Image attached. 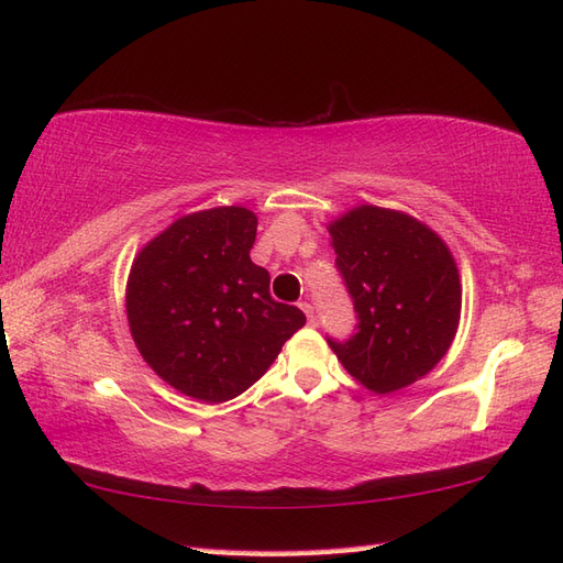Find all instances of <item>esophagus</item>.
<instances>
[{
	"label": "esophagus",
	"mask_w": 563,
	"mask_h": 563,
	"mask_svg": "<svg viewBox=\"0 0 563 563\" xmlns=\"http://www.w3.org/2000/svg\"><path fill=\"white\" fill-rule=\"evenodd\" d=\"M299 307H302V311L307 313V321L311 323V325H317V311H313V305H311V299L309 297H305L302 302H299Z\"/></svg>",
	"instance_id": "1"
}]
</instances>
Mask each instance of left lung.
<instances>
[{
    "label": "left lung",
    "instance_id": "obj_1",
    "mask_svg": "<svg viewBox=\"0 0 563 563\" xmlns=\"http://www.w3.org/2000/svg\"><path fill=\"white\" fill-rule=\"evenodd\" d=\"M335 268L357 313L345 341L325 338L374 394L422 378L446 355L461 319L451 252L415 218L360 206L331 225Z\"/></svg>",
    "mask_w": 563,
    "mask_h": 563
}]
</instances>
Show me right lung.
Masks as SVG:
<instances>
[{
  "label": "right lung",
  "instance_id": "1",
  "mask_svg": "<svg viewBox=\"0 0 563 563\" xmlns=\"http://www.w3.org/2000/svg\"><path fill=\"white\" fill-rule=\"evenodd\" d=\"M256 216L240 206L175 220L143 246L126 285L139 352L169 386L225 402L261 378L307 317L271 297L250 252Z\"/></svg>",
  "mask_w": 563,
  "mask_h": 563
}]
</instances>
